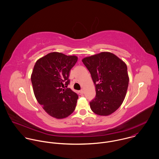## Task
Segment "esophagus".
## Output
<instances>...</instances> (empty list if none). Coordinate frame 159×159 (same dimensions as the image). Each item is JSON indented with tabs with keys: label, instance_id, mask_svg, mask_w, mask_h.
Listing matches in <instances>:
<instances>
[{
	"label": "esophagus",
	"instance_id": "1",
	"mask_svg": "<svg viewBox=\"0 0 159 159\" xmlns=\"http://www.w3.org/2000/svg\"><path fill=\"white\" fill-rule=\"evenodd\" d=\"M80 94H84V90H80Z\"/></svg>",
	"mask_w": 159,
	"mask_h": 159
}]
</instances>
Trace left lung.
I'll list each match as a JSON object with an SVG mask.
<instances>
[{
    "label": "left lung",
    "mask_w": 159,
    "mask_h": 159,
    "mask_svg": "<svg viewBox=\"0 0 159 159\" xmlns=\"http://www.w3.org/2000/svg\"><path fill=\"white\" fill-rule=\"evenodd\" d=\"M82 62L95 86V98L90 102L92 111L99 116L112 114L121 106L127 94L129 77L126 64L110 52L84 58Z\"/></svg>",
    "instance_id": "8db88e82"
}]
</instances>
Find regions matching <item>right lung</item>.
Segmentation results:
<instances>
[{"instance_id":"1","label":"right lung","mask_w":159,"mask_h":159,"mask_svg":"<svg viewBox=\"0 0 159 159\" xmlns=\"http://www.w3.org/2000/svg\"><path fill=\"white\" fill-rule=\"evenodd\" d=\"M77 59L74 55L52 52L34 65L31 78L34 95L45 111L56 119L68 117L75 108L79 96L67 87L70 70Z\"/></svg>"}]
</instances>
